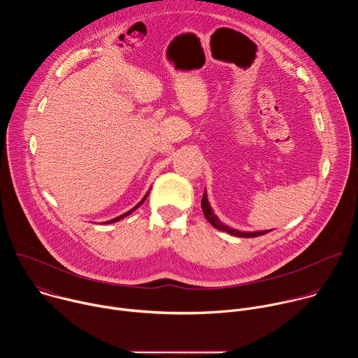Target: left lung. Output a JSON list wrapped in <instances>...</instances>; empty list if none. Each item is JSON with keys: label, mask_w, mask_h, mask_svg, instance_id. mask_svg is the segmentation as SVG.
Returning <instances> with one entry per match:
<instances>
[{"label": "left lung", "mask_w": 358, "mask_h": 358, "mask_svg": "<svg viewBox=\"0 0 358 358\" xmlns=\"http://www.w3.org/2000/svg\"><path fill=\"white\" fill-rule=\"evenodd\" d=\"M201 208H202V213L203 215H206L207 221L217 229L220 231H224V232H228L234 236H239V238H255V236H261V235H265L268 234L269 231H257V232H242V231H238V229H234V228H229L227 227L225 224H222L218 217L214 214L210 202H208V198H207V191H203V195H202V199H201Z\"/></svg>", "instance_id": "8db88e82"}]
</instances>
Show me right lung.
I'll list each match as a JSON object with an SVG mask.
<instances>
[{
  "label": "right lung",
  "mask_w": 358,
  "mask_h": 358,
  "mask_svg": "<svg viewBox=\"0 0 358 358\" xmlns=\"http://www.w3.org/2000/svg\"><path fill=\"white\" fill-rule=\"evenodd\" d=\"M147 195H148V192H147V194H145V195H144V198H143V199H141V201H140V202H138V203H137V206H136V207H134V208H131V210H130V211H127V213H126V214H123V215H120V217H117V218H115V220H110V221H108V222H105V224H112V222H117V221H120V220H122V218H124V217H127V215H130V214H131V213H133V211H136V210H137V208H138V207H140V206H141V203H143V202H144V201H145V198H147Z\"/></svg>",
  "instance_id": "obj_1"
}]
</instances>
